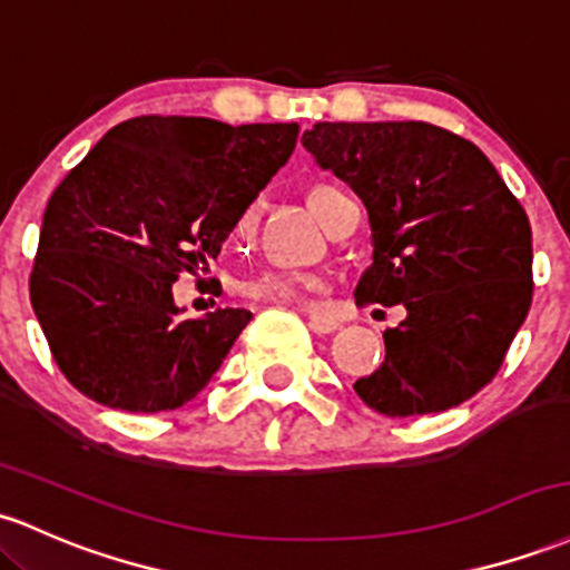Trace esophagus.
<instances>
[{
	"instance_id": "1",
	"label": "esophagus",
	"mask_w": 570,
	"mask_h": 570,
	"mask_svg": "<svg viewBox=\"0 0 570 570\" xmlns=\"http://www.w3.org/2000/svg\"><path fill=\"white\" fill-rule=\"evenodd\" d=\"M308 324L314 333H335L337 327H341V322L333 316H324V314H311L308 316Z\"/></svg>"
}]
</instances>
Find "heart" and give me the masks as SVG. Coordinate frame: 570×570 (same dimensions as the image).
Here are the masks:
<instances>
[{
  "label": "heart",
  "instance_id": "heart-1",
  "mask_svg": "<svg viewBox=\"0 0 570 570\" xmlns=\"http://www.w3.org/2000/svg\"><path fill=\"white\" fill-rule=\"evenodd\" d=\"M337 197H343V191H337L335 186H327V184H318L308 191L311 208H314V214L322 218V222L327 218L330 208H333ZM254 218H256V208L252 205V208L243 210L240 218H237V229H240V233L252 229ZM318 289H322V278H318V275L292 273V271H265L243 284V295L254 299V303H278V305H311L314 303L311 295Z\"/></svg>",
  "mask_w": 570,
  "mask_h": 570
}]
</instances>
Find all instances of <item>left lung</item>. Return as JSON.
<instances>
[{
  "label": "left lung",
  "mask_w": 570,
  "mask_h": 570,
  "mask_svg": "<svg viewBox=\"0 0 570 570\" xmlns=\"http://www.w3.org/2000/svg\"><path fill=\"white\" fill-rule=\"evenodd\" d=\"M303 146L367 208L373 265L356 303L409 311L354 392L384 416L465 403L495 379L533 303L519 199L471 140L424 121H318Z\"/></svg>",
  "instance_id": "obj_1"
}]
</instances>
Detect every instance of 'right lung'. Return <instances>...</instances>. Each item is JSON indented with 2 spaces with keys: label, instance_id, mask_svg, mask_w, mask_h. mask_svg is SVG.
I'll return each instance as SVG.
<instances>
[{
  "label": "right lung",
  "instance_id": "right-lung-1",
  "mask_svg": "<svg viewBox=\"0 0 570 570\" xmlns=\"http://www.w3.org/2000/svg\"><path fill=\"white\" fill-rule=\"evenodd\" d=\"M297 135V124L140 116L112 127L61 180L29 297L75 390L132 414L180 409L205 390L252 314L180 318L173 284L208 271Z\"/></svg>",
  "mask_w": 570,
  "mask_h": 570
}]
</instances>
